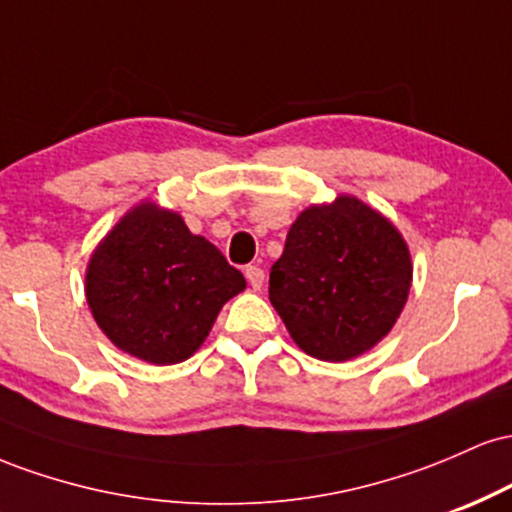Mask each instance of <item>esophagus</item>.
Wrapping results in <instances>:
<instances>
[{
  "instance_id": "esophagus-1",
  "label": "esophagus",
  "mask_w": 512,
  "mask_h": 512,
  "mask_svg": "<svg viewBox=\"0 0 512 512\" xmlns=\"http://www.w3.org/2000/svg\"><path fill=\"white\" fill-rule=\"evenodd\" d=\"M245 279H248V284L252 286V289L260 291L262 284H264V269L255 267V264H250V267H245Z\"/></svg>"
}]
</instances>
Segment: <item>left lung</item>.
<instances>
[{
	"label": "left lung",
	"instance_id": "1",
	"mask_svg": "<svg viewBox=\"0 0 512 512\" xmlns=\"http://www.w3.org/2000/svg\"><path fill=\"white\" fill-rule=\"evenodd\" d=\"M411 252L399 228L354 195L310 204L269 274V301L308 356L342 363L395 327L409 298Z\"/></svg>",
	"mask_w": 512,
	"mask_h": 512
}]
</instances>
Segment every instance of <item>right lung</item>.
Segmentation results:
<instances>
[{
	"label": "right lung",
	"instance_id": "obj_1",
	"mask_svg": "<svg viewBox=\"0 0 512 512\" xmlns=\"http://www.w3.org/2000/svg\"><path fill=\"white\" fill-rule=\"evenodd\" d=\"M243 274L178 211L144 199L105 233L86 264V303L105 337L154 366L187 361Z\"/></svg>",
	"mask_w": 512,
	"mask_h": 512
}]
</instances>
